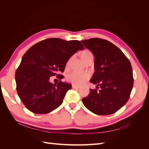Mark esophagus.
I'll use <instances>...</instances> for the list:
<instances>
[{
    "label": "esophagus",
    "mask_w": 149,
    "mask_h": 149,
    "mask_svg": "<svg viewBox=\"0 0 149 149\" xmlns=\"http://www.w3.org/2000/svg\"><path fill=\"white\" fill-rule=\"evenodd\" d=\"M72 88H73V89H79V86H76V85L73 84V85H72Z\"/></svg>",
    "instance_id": "esophagus-1"
}]
</instances>
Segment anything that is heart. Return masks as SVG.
I'll return each instance as SVG.
<instances>
[{
    "mask_svg": "<svg viewBox=\"0 0 149 149\" xmlns=\"http://www.w3.org/2000/svg\"><path fill=\"white\" fill-rule=\"evenodd\" d=\"M80 56L84 63L89 60H93V53L88 49H84L80 53ZM90 75L87 73H78V72H72L67 76L66 79L68 82L76 86H81L84 84L89 79Z\"/></svg>",
    "mask_w": 149,
    "mask_h": 149,
    "instance_id": "1",
    "label": "heart"
}]
</instances>
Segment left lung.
Returning <instances> with one entry per match:
<instances>
[{
  "instance_id": "1",
  "label": "left lung",
  "mask_w": 149,
  "mask_h": 149,
  "mask_svg": "<svg viewBox=\"0 0 149 149\" xmlns=\"http://www.w3.org/2000/svg\"><path fill=\"white\" fill-rule=\"evenodd\" d=\"M81 42L94 56L95 72L90 82L96 84V89H90L88 96L82 99L83 104L97 115L114 114L127 102L133 88L130 61L118 47L106 40L94 38Z\"/></svg>"
}]
</instances>
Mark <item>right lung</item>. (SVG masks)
I'll return each mask as SVG.
<instances>
[{"label":"right lung","mask_w":149,"mask_h":149,"mask_svg":"<svg viewBox=\"0 0 149 149\" xmlns=\"http://www.w3.org/2000/svg\"><path fill=\"white\" fill-rule=\"evenodd\" d=\"M84 48L78 40L53 38L36 43L26 52L16 71L15 81L18 95L29 111L47 114L61 104L72 86L61 81L53 84L50 78L63 72L70 58Z\"/></svg>","instance_id":"right-lung-1"}]
</instances>
